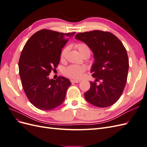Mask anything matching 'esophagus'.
<instances>
[{"mask_svg":"<svg viewBox=\"0 0 147 147\" xmlns=\"http://www.w3.org/2000/svg\"><path fill=\"white\" fill-rule=\"evenodd\" d=\"M70 81L72 83H78L81 82V80H71Z\"/></svg>","mask_w":147,"mask_h":147,"instance_id":"obj_1","label":"esophagus"}]
</instances>
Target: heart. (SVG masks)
I'll use <instances>...</instances> for the list:
<instances>
[{"instance_id": "obj_1", "label": "heart", "mask_w": 147, "mask_h": 147, "mask_svg": "<svg viewBox=\"0 0 147 147\" xmlns=\"http://www.w3.org/2000/svg\"><path fill=\"white\" fill-rule=\"evenodd\" d=\"M77 48V50L79 51L80 53L84 56L86 54H90V49L86 43H78L75 46ZM67 50V49L65 48L64 50L62 51L61 54V59H64L65 55L66 54ZM85 71V68L84 67L77 65H71L67 67L63 72L64 75H65L66 77H68L69 78H80L83 77V74Z\"/></svg>"}]
</instances>
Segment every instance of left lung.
<instances>
[{"instance_id": "1", "label": "left lung", "mask_w": 147, "mask_h": 147, "mask_svg": "<svg viewBox=\"0 0 147 147\" xmlns=\"http://www.w3.org/2000/svg\"><path fill=\"white\" fill-rule=\"evenodd\" d=\"M75 38L85 43L94 53L91 72L96 80L90 82V90L84 93L86 100L98 107L116 103L127 78L129 59L125 47L113 34L98 30L78 33ZM99 79L101 82L97 85Z\"/></svg>"}]
</instances>
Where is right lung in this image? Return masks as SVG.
Returning a JSON list of instances; mask_svg holds the SVG:
<instances>
[{
	"instance_id": "add662e5",
	"label": "right lung",
	"mask_w": 147,
	"mask_h": 147,
	"mask_svg": "<svg viewBox=\"0 0 147 147\" xmlns=\"http://www.w3.org/2000/svg\"><path fill=\"white\" fill-rule=\"evenodd\" d=\"M74 34L42 29L25 44L18 63L20 76L26 96L38 109H53L65 99L69 80L61 76L50 80L48 75L59 64L62 48Z\"/></svg>"
}]
</instances>
